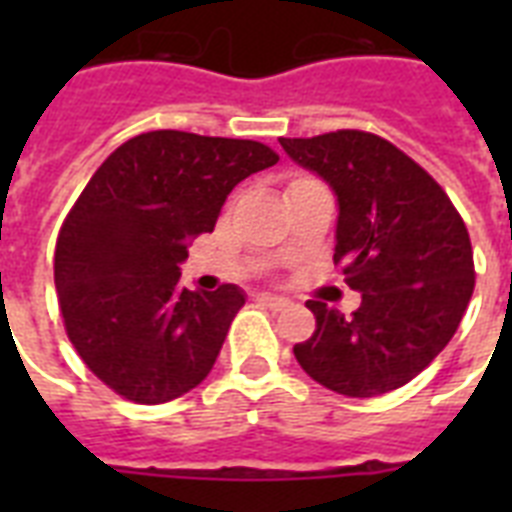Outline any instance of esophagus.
Segmentation results:
<instances>
[{
	"label": "esophagus",
	"instance_id": "obj_1",
	"mask_svg": "<svg viewBox=\"0 0 512 512\" xmlns=\"http://www.w3.org/2000/svg\"><path fill=\"white\" fill-rule=\"evenodd\" d=\"M257 300L263 305H268V308H273V311H284V308H289V300L287 297L281 295H268V292H263V295H257Z\"/></svg>",
	"mask_w": 512,
	"mask_h": 512
}]
</instances>
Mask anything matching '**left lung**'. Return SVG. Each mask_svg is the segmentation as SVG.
<instances>
[{
    "instance_id": "1",
    "label": "left lung",
    "mask_w": 512,
    "mask_h": 512,
    "mask_svg": "<svg viewBox=\"0 0 512 512\" xmlns=\"http://www.w3.org/2000/svg\"><path fill=\"white\" fill-rule=\"evenodd\" d=\"M340 204L335 263L361 292L353 316L308 300L311 340L295 358L324 388L372 398L401 388L446 348L476 287L473 247L444 188L380 135L279 138Z\"/></svg>"
}]
</instances>
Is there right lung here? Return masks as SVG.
<instances>
[{"label": "right lung", "mask_w": 512, "mask_h": 512, "mask_svg": "<svg viewBox=\"0 0 512 512\" xmlns=\"http://www.w3.org/2000/svg\"><path fill=\"white\" fill-rule=\"evenodd\" d=\"M276 162L257 140L154 130L90 177L58 233L55 289L68 340L114 393L164 404L215 366L244 292L180 287V263L228 193Z\"/></svg>", "instance_id": "right-lung-1"}]
</instances>
